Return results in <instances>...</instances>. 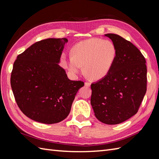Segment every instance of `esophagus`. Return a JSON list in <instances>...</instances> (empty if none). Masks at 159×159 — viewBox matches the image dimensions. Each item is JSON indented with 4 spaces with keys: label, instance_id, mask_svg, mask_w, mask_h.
I'll list each match as a JSON object with an SVG mask.
<instances>
[{
    "label": "esophagus",
    "instance_id": "34e87169",
    "mask_svg": "<svg viewBox=\"0 0 159 159\" xmlns=\"http://www.w3.org/2000/svg\"><path fill=\"white\" fill-rule=\"evenodd\" d=\"M90 85H91V83H89V82H85V85L86 87H89Z\"/></svg>",
    "mask_w": 159,
    "mask_h": 159
}]
</instances>
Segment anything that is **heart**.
<instances>
[{
  "mask_svg": "<svg viewBox=\"0 0 159 159\" xmlns=\"http://www.w3.org/2000/svg\"><path fill=\"white\" fill-rule=\"evenodd\" d=\"M67 67L73 74L84 72L90 79H104L111 72L117 57V48L109 40L91 38L73 46Z\"/></svg>",
  "mask_w": 159,
  "mask_h": 159,
  "instance_id": "obj_1",
  "label": "heart"
}]
</instances>
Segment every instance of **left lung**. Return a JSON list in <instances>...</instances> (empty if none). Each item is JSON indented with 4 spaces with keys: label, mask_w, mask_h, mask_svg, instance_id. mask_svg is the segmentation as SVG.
I'll return each instance as SVG.
<instances>
[{
    "label": "left lung",
    "mask_w": 159,
    "mask_h": 159,
    "mask_svg": "<svg viewBox=\"0 0 159 159\" xmlns=\"http://www.w3.org/2000/svg\"><path fill=\"white\" fill-rule=\"evenodd\" d=\"M117 48L111 72L91 85V104L101 122L120 124L134 116L147 90L146 59L130 42L113 33L104 35Z\"/></svg>",
    "instance_id": "left-lung-1"
}]
</instances>
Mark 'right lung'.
I'll return each mask as SVG.
<instances>
[{"instance_id": "add662e5", "label": "right lung", "mask_w": 159, "mask_h": 159, "mask_svg": "<svg viewBox=\"0 0 159 159\" xmlns=\"http://www.w3.org/2000/svg\"><path fill=\"white\" fill-rule=\"evenodd\" d=\"M67 41L41 40L20 54L13 63L11 89L20 109L30 119L47 124L61 121L84 86L81 80H70L58 64Z\"/></svg>"}]
</instances>
